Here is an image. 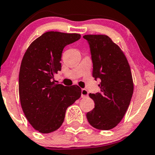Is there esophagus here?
<instances>
[{
  "label": "esophagus",
  "mask_w": 155,
  "mask_h": 155,
  "mask_svg": "<svg viewBox=\"0 0 155 155\" xmlns=\"http://www.w3.org/2000/svg\"><path fill=\"white\" fill-rule=\"evenodd\" d=\"M89 95V92L86 89H81V97L82 98H86V97H88Z\"/></svg>",
  "instance_id": "1"
}]
</instances>
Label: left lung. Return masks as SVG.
<instances>
[{"label":"left lung","instance_id":"obj_1","mask_svg":"<svg viewBox=\"0 0 155 155\" xmlns=\"http://www.w3.org/2000/svg\"><path fill=\"white\" fill-rule=\"evenodd\" d=\"M93 63L92 77L101 79V92L89 94L95 107L87 113L89 123L98 130H110L125 116L134 92L131 71L125 54L106 35H85Z\"/></svg>","mask_w":155,"mask_h":155}]
</instances>
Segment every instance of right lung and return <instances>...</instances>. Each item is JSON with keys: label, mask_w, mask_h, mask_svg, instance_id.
<instances>
[{"label": "right lung", "mask_w": 155, "mask_h": 155, "mask_svg": "<svg viewBox=\"0 0 155 155\" xmlns=\"http://www.w3.org/2000/svg\"><path fill=\"white\" fill-rule=\"evenodd\" d=\"M80 38L78 33L46 32L30 45L22 59L18 79L21 105L29 123L40 133L57 130L68 107L81 97L78 86L65 87L54 80L61 70L63 48Z\"/></svg>", "instance_id": "obj_1"}]
</instances>
